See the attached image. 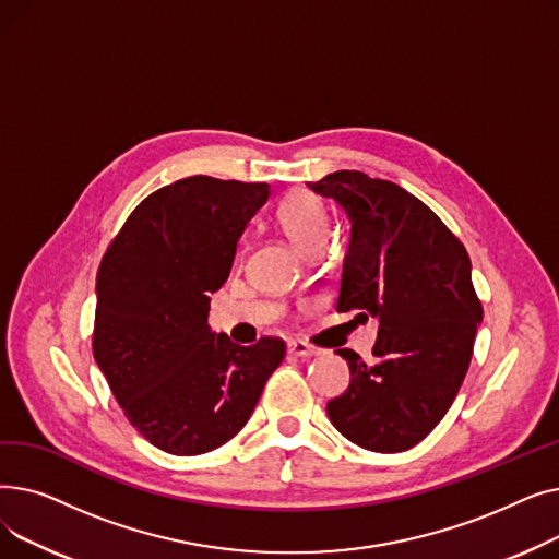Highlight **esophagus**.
I'll return each instance as SVG.
<instances>
[{"instance_id":"obj_1","label":"esophagus","mask_w":559,"mask_h":559,"mask_svg":"<svg viewBox=\"0 0 559 559\" xmlns=\"http://www.w3.org/2000/svg\"><path fill=\"white\" fill-rule=\"evenodd\" d=\"M287 354L289 356H299V358H312V356L321 354V348L314 346V344H308L304 340H289L287 342Z\"/></svg>"}]
</instances>
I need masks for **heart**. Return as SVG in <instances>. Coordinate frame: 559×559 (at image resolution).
I'll list each match as a JSON object with an SVG mask.
<instances>
[{
  "mask_svg": "<svg viewBox=\"0 0 559 559\" xmlns=\"http://www.w3.org/2000/svg\"><path fill=\"white\" fill-rule=\"evenodd\" d=\"M276 219L283 233L299 251L310 253L324 247L329 238V211L324 201L310 190H292L276 209Z\"/></svg>",
  "mask_w": 559,
  "mask_h": 559,
  "instance_id": "heart-1",
  "label": "heart"
}]
</instances>
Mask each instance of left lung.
Returning <instances> with one entry per match:
<instances>
[{
    "mask_svg": "<svg viewBox=\"0 0 559 559\" xmlns=\"http://www.w3.org/2000/svg\"><path fill=\"white\" fill-rule=\"evenodd\" d=\"M350 222L337 312L378 319L376 365L337 348L348 388L326 403L331 424L367 451L401 453L442 421L472 362L483 304L464 245L401 186L340 169L310 183Z\"/></svg>",
    "mask_w": 559,
    "mask_h": 559,
    "instance_id": "obj_1",
    "label": "left lung"
}]
</instances>
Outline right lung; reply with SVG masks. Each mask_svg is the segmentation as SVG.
Returning <instances> with one entry per match:
<instances>
[{
	"mask_svg": "<svg viewBox=\"0 0 559 559\" xmlns=\"http://www.w3.org/2000/svg\"><path fill=\"white\" fill-rule=\"evenodd\" d=\"M267 194L188 176L142 199L102 258L93 356L129 424L165 453L226 444L285 358L281 337L240 346L209 329V295Z\"/></svg>",
	"mask_w": 559,
	"mask_h": 559,
	"instance_id": "add662e5",
	"label": "right lung"
}]
</instances>
